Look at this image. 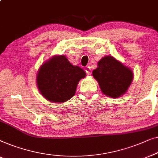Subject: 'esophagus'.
Returning <instances> with one entry per match:
<instances>
[{
    "label": "esophagus",
    "mask_w": 158,
    "mask_h": 158,
    "mask_svg": "<svg viewBox=\"0 0 158 158\" xmlns=\"http://www.w3.org/2000/svg\"><path fill=\"white\" fill-rule=\"evenodd\" d=\"M84 70H85L86 74H90L91 69H90L89 66H86V67L84 68Z\"/></svg>",
    "instance_id": "obj_1"
}]
</instances>
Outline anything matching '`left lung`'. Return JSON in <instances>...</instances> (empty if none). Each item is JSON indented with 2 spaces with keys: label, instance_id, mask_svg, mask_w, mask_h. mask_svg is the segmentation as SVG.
Instances as JSON below:
<instances>
[{
  "label": "left lung",
  "instance_id": "left-lung-1",
  "mask_svg": "<svg viewBox=\"0 0 158 158\" xmlns=\"http://www.w3.org/2000/svg\"><path fill=\"white\" fill-rule=\"evenodd\" d=\"M97 65L92 75L103 94L112 98L125 94L133 80L132 71L112 56L103 57Z\"/></svg>",
  "mask_w": 158,
  "mask_h": 158
}]
</instances>
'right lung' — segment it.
Segmentation results:
<instances>
[{
  "label": "right lung",
  "instance_id": "obj_1",
  "mask_svg": "<svg viewBox=\"0 0 158 158\" xmlns=\"http://www.w3.org/2000/svg\"><path fill=\"white\" fill-rule=\"evenodd\" d=\"M86 73L78 66H73L65 56H52L41 66L36 75L39 92L53 102H64L74 97L80 79Z\"/></svg>",
  "mask_w": 158,
  "mask_h": 158
}]
</instances>
